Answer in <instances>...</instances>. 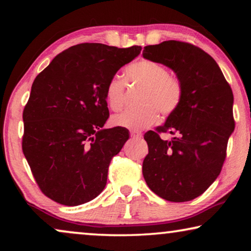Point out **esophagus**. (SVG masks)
Returning <instances> with one entry per match:
<instances>
[{
	"label": "esophagus",
	"instance_id": "obj_1",
	"mask_svg": "<svg viewBox=\"0 0 251 251\" xmlns=\"http://www.w3.org/2000/svg\"><path fill=\"white\" fill-rule=\"evenodd\" d=\"M130 137H133L135 139H139L142 137V134L137 133V131H130Z\"/></svg>",
	"mask_w": 251,
	"mask_h": 251
}]
</instances>
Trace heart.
<instances>
[{"label": "heart", "mask_w": 251, "mask_h": 251, "mask_svg": "<svg viewBox=\"0 0 251 251\" xmlns=\"http://www.w3.org/2000/svg\"><path fill=\"white\" fill-rule=\"evenodd\" d=\"M125 78L128 85H139L138 103L142 106L115 114L110 118L113 126L141 130L154 125L158 121L159 112L164 116L175 113L184 96L180 79L168 73L161 63L150 58H139L125 69ZM126 84L117 76L110 78L105 86L106 104L113 110L120 109L124 103Z\"/></svg>", "instance_id": "b5f03b06"}]
</instances>
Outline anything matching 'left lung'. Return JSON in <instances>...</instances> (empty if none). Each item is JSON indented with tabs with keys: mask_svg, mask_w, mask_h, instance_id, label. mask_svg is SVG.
Wrapping results in <instances>:
<instances>
[{
	"mask_svg": "<svg viewBox=\"0 0 251 251\" xmlns=\"http://www.w3.org/2000/svg\"><path fill=\"white\" fill-rule=\"evenodd\" d=\"M143 56L175 72L184 88L181 104L163 126L144 136L148 154L143 176L151 192L165 201H193L222 172L229 136L235 128L230 85L205 50L180 41L144 48ZM161 132L176 136L171 141Z\"/></svg>",
	"mask_w": 251,
	"mask_h": 251,
	"instance_id": "1",
	"label": "left lung"
}]
</instances>
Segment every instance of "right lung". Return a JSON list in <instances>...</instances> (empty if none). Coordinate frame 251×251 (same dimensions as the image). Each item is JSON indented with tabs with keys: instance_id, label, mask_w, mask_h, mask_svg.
I'll return each mask as SVG.
<instances>
[{
	"instance_id": "add662e5",
	"label": "right lung",
	"mask_w": 251,
	"mask_h": 251,
	"mask_svg": "<svg viewBox=\"0 0 251 251\" xmlns=\"http://www.w3.org/2000/svg\"><path fill=\"white\" fill-rule=\"evenodd\" d=\"M141 50L77 44L34 79L23 110L22 150L46 197L77 206L103 192L110 160L129 137L124 127L103 129L109 116L105 86Z\"/></svg>"
}]
</instances>
